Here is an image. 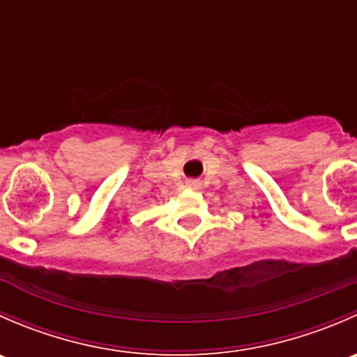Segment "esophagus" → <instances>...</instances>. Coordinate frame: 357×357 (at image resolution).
<instances>
[{
  "mask_svg": "<svg viewBox=\"0 0 357 357\" xmlns=\"http://www.w3.org/2000/svg\"><path fill=\"white\" fill-rule=\"evenodd\" d=\"M199 179H188V181H186V186H188V188H199Z\"/></svg>",
  "mask_w": 357,
  "mask_h": 357,
  "instance_id": "obj_1",
  "label": "esophagus"
}]
</instances>
